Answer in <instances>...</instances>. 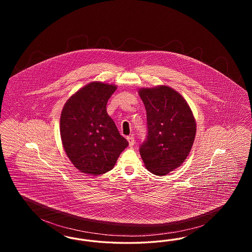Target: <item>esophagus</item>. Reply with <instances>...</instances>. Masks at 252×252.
Segmentation results:
<instances>
[{"label":"esophagus","instance_id":"34e87169","mask_svg":"<svg viewBox=\"0 0 252 252\" xmlns=\"http://www.w3.org/2000/svg\"><path fill=\"white\" fill-rule=\"evenodd\" d=\"M126 139H127V141H128V144H129V146H130V147H132V146L134 145V144H135V139H134V138H133L132 136H128V137H127Z\"/></svg>","mask_w":252,"mask_h":252}]
</instances>
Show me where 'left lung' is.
<instances>
[{"label": "left lung", "instance_id": "8db88e82", "mask_svg": "<svg viewBox=\"0 0 252 252\" xmlns=\"http://www.w3.org/2000/svg\"><path fill=\"white\" fill-rule=\"evenodd\" d=\"M139 95L147 119L140 154L148 171L164 176L180 167L192 148L196 124L186 100L168 86L143 88Z\"/></svg>", "mask_w": 252, "mask_h": 252}]
</instances>
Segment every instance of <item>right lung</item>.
<instances>
[{
    "label": "right lung",
    "mask_w": 252,
    "mask_h": 252,
    "mask_svg": "<svg viewBox=\"0 0 252 252\" xmlns=\"http://www.w3.org/2000/svg\"><path fill=\"white\" fill-rule=\"evenodd\" d=\"M114 85L92 82L72 94L60 116V136L64 150L74 167L98 176L114 167L128 142L121 136L107 112Z\"/></svg>",
    "instance_id": "right-lung-1"
}]
</instances>
